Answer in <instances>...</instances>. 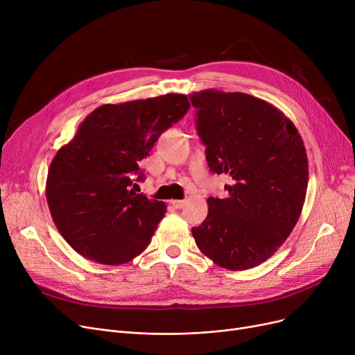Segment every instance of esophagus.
<instances>
[{
	"mask_svg": "<svg viewBox=\"0 0 355 355\" xmlns=\"http://www.w3.org/2000/svg\"><path fill=\"white\" fill-rule=\"evenodd\" d=\"M170 202H171V206H173L174 209H178V210L185 206V201H182V200H171Z\"/></svg>",
	"mask_w": 355,
	"mask_h": 355,
	"instance_id": "1",
	"label": "esophagus"
}]
</instances>
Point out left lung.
Here are the masks:
<instances>
[{"label":"left lung","mask_w":355,"mask_h":355,"mask_svg":"<svg viewBox=\"0 0 355 355\" xmlns=\"http://www.w3.org/2000/svg\"><path fill=\"white\" fill-rule=\"evenodd\" d=\"M197 130L227 198L209 197V214L191 233L202 254L229 270H248L281 248L300 220L308 157L293 122L272 103L241 92H193Z\"/></svg>","instance_id":"left-lung-1"}]
</instances>
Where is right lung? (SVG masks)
Masks as SVG:
<instances>
[{
  "instance_id": "add662e5",
  "label": "right lung",
  "mask_w": 355,
  "mask_h": 355,
  "mask_svg": "<svg viewBox=\"0 0 355 355\" xmlns=\"http://www.w3.org/2000/svg\"><path fill=\"white\" fill-rule=\"evenodd\" d=\"M189 109L181 93L102 105L54 155L46 181L49 210L83 257L118 266L151 243L166 206L135 193L137 175L144 178L139 161Z\"/></svg>"
}]
</instances>
